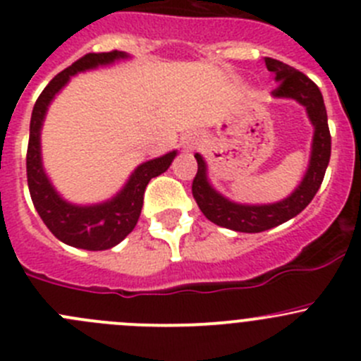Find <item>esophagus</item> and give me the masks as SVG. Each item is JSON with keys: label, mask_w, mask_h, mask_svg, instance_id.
Returning <instances> with one entry per match:
<instances>
[{"label": "esophagus", "mask_w": 361, "mask_h": 361, "mask_svg": "<svg viewBox=\"0 0 361 361\" xmlns=\"http://www.w3.org/2000/svg\"><path fill=\"white\" fill-rule=\"evenodd\" d=\"M181 145H183L187 149H194L195 148V137H192V135H187V137L181 139Z\"/></svg>", "instance_id": "obj_1"}]
</instances>
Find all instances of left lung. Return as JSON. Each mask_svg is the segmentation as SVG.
Segmentation results:
<instances>
[{"label": "left lung", "mask_w": 361, "mask_h": 361, "mask_svg": "<svg viewBox=\"0 0 361 361\" xmlns=\"http://www.w3.org/2000/svg\"><path fill=\"white\" fill-rule=\"evenodd\" d=\"M264 63L266 68L275 73V80L279 82L271 95L295 99L296 102L307 107V113L314 125L312 155H310V166L305 178L288 199L275 204L248 206L227 201L219 192L213 190L206 180L204 160L199 153H195L197 173L192 181V194L199 209L213 224L238 231V233H262L302 213L319 190L331 155V135L328 128L326 107H324L323 95L316 82L310 80L305 73L298 72L279 59L264 58Z\"/></svg>", "instance_id": "obj_1"}]
</instances>
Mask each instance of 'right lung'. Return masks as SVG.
Returning <instances> with one entry per match:
<instances>
[{
	"label": "right lung",
	"instance_id": "obj_1",
	"mask_svg": "<svg viewBox=\"0 0 361 361\" xmlns=\"http://www.w3.org/2000/svg\"><path fill=\"white\" fill-rule=\"evenodd\" d=\"M125 52H90L75 63L59 72L37 99L31 113L30 142L26 153L27 187L31 201L47 229L59 241L84 250H107L120 243L137 224L141 215L145 190L149 180L169 169L176 152H171L160 159L149 160L139 166L130 176L123 190L111 201L95 206H73L63 201L52 185L49 183L40 160V128L45 111L56 93L68 82L70 75L99 65H107L114 59L125 58Z\"/></svg>",
	"mask_w": 361,
	"mask_h": 361
}]
</instances>
